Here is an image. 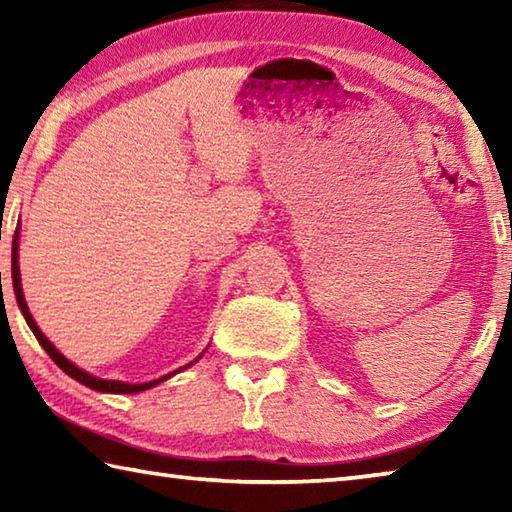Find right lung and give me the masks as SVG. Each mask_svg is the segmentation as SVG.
<instances>
[{"label": "right lung", "mask_w": 512, "mask_h": 512, "mask_svg": "<svg viewBox=\"0 0 512 512\" xmlns=\"http://www.w3.org/2000/svg\"><path fill=\"white\" fill-rule=\"evenodd\" d=\"M11 275H13V289H15V298H17V305H20V309H22V314H24V318H27V323H29V327H31V332L36 334V339L40 341V345L42 348L47 350V354L51 359H54V363L56 366L63 370V372H67L69 377L72 379H76V381H81V384H85L88 388H94V391H103V393H140V391H146V388H151V386H155V384H160V381H164L167 377H171V375H167V377H160V379H155V381H149V384H124V381H108V379H99V377H92V375H88V372H83L81 368H76L72 361H67L63 354H60L54 345L49 343V339L45 334L40 332V327L36 325V320L31 318V314H29V307H27V300H24V293H22V284H20V266H17V244L13 246V259H11ZM187 366H192V363H187ZM185 366V368H187Z\"/></svg>", "instance_id": "obj_1"}]
</instances>
